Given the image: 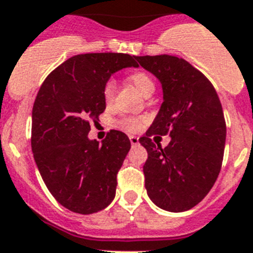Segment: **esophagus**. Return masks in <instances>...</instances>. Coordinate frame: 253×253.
Returning a JSON list of instances; mask_svg holds the SVG:
<instances>
[{"label": "esophagus", "mask_w": 253, "mask_h": 253, "mask_svg": "<svg viewBox=\"0 0 253 253\" xmlns=\"http://www.w3.org/2000/svg\"><path fill=\"white\" fill-rule=\"evenodd\" d=\"M129 141H131V144L132 145H137L139 144V137H136V136L131 135L129 136Z\"/></svg>", "instance_id": "1"}]
</instances>
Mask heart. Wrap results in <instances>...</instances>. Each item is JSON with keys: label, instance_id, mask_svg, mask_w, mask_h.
Masks as SVG:
<instances>
[{"label": "heart", "instance_id": "obj_1", "mask_svg": "<svg viewBox=\"0 0 253 253\" xmlns=\"http://www.w3.org/2000/svg\"><path fill=\"white\" fill-rule=\"evenodd\" d=\"M129 81L132 83L133 86L139 90L142 95H145L149 91H154V89H155L153 79L145 72H135V74L129 76ZM114 89H116V85H114L113 80H109L105 83L104 89H103V95H104V100L107 103L112 102V99H113ZM118 125H120L121 128L127 129V131H137L141 127L142 120L137 117H124L121 118Z\"/></svg>", "mask_w": 253, "mask_h": 253}]
</instances>
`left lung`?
Segmentation results:
<instances>
[{
    "mask_svg": "<svg viewBox=\"0 0 253 253\" xmlns=\"http://www.w3.org/2000/svg\"><path fill=\"white\" fill-rule=\"evenodd\" d=\"M141 67L160 81L163 103L140 144L148 151L145 187L158 208L172 212L190 210L204 199L218 178L227 127L219 96L211 83L178 57H136ZM168 133L163 149L153 134Z\"/></svg>",
    "mask_w": 253,
    "mask_h": 253,
    "instance_id": "left-lung-1",
    "label": "left lung"
}]
</instances>
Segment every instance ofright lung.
<instances>
[{"label":"right lung","instance_id":"right-lung-1","mask_svg":"<svg viewBox=\"0 0 253 253\" xmlns=\"http://www.w3.org/2000/svg\"><path fill=\"white\" fill-rule=\"evenodd\" d=\"M126 67H139L129 54L71 57L48 75L33 105L32 150L39 173L54 199L78 214L100 211L116 196L131 142L117 129L102 144L87 133L105 109V83Z\"/></svg>","mask_w":253,"mask_h":253}]
</instances>
